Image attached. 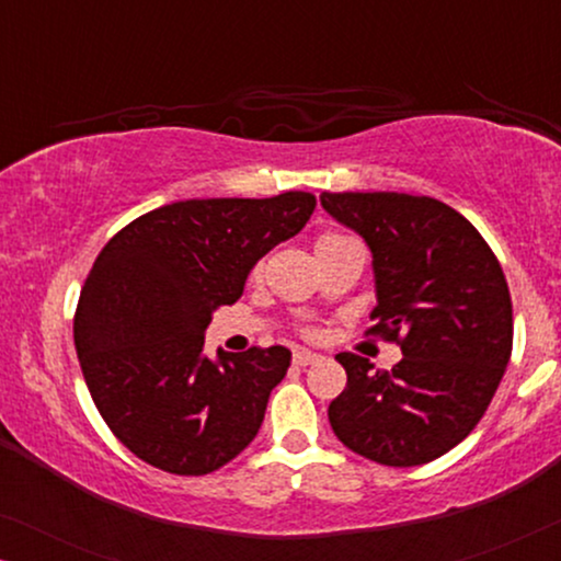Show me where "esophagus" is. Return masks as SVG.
<instances>
[{
    "mask_svg": "<svg viewBox=\"0 0 561 561\" xmlns=\"http://www.w3.org/2000/svg\"><path fill=\"white\" fill-rule=\"evenodd\" d=\"M321 357L319 352H311V350H296L294 352V365H298V367H306V365H317V363H321Z\"/></svg>",
    "mask_w": 561,
    "mask_h": 561,
    "instance_id": "34e87169",
    "label": "esophagus"
}]
</instances>
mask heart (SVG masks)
Returning <instances> with one entry per match:
<instances>
[{
    "label": "heart",
    "mask_w": 561,
    "mask_h": 561,
    "mask_svg": "<svg viewBox=\"0 0 561 561\" xmlns=\"http://www.w3.org/2000/svg\"><path fill=\"white\" fill-rule=\"evenodd\" d=\"M340 240H347V237L344 234H334V232H329V234H321L319 240H317V248L319 244H329V242H340Z\"/></svg>",
    "instance_id": "heart-1"
}]
</instances>
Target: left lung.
<instances>
[{"label": "left lung", "mask_w": 561, "mask_h": 561, "mask_svg": "<svg viewBox=\"0 0 561 561\" xmlns=\"http://www.w3.org/2000/svg\"><path fill=\"white\" fill-rule=\"evenodd\" d=\"M321 206L367 242L380 334L401 344L393 370L336 355L347 388L329 403L336 439L388 467L447 455L485 416L513 350V306L495 252L451 206L373 191L321 194Z\"/></svg>", "instance_id": "obj_1"}]
</instances>
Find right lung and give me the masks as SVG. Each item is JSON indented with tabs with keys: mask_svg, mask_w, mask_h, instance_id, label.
<instances>
[{
	"mask_svg": "<svg viewBox=\"0 0 561 561\" xmlns=\"http://www.w3.org/2000/svg\"><path fill=\"white\" fill-rule=\"evenodd\" d=\"M306 191L273 198H188L152 209L99 252L81 288L73 342L112 434L158 470L209 474L257 436L286 378L280 344L204 355L219 306L242 296L260 257L301 232Z\"/></svg>",
	"mask_w": 561,
	"mask_h": 561,
	"instance_id": "obj_1",
	"label": "right lung"
}]
</instances>
